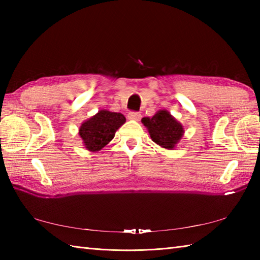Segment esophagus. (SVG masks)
<instances>
[{"instance_id":"1","label":"esophagus","mask_w":260,"mask_h":260,"mask_svg":"<svg viewBox=\"0 0 260 260\" xmlns=\"http://www.w3.org/2000/svg\"><path fill=\"white\" fill-rule=\"evenodd\" d=\"M127 117H128V119H132V120H140L141 119V114L136 113V112H129L128 115H127Z\"/></svg>"}]
</instances>
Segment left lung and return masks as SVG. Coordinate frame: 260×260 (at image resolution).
Instances as JSON below:
<instances>
[{
    "label": "left lung",
    "mask_w": 260,
    "mask_h": 260,
    "mask_svg": "<svg viewBox=\"0 0 260 260\" xmlns=\"http://www.w3.org/2000/svg\"><path fill=\"white\" fill-rule=\"evenodd\" d=\"M151 139L165 150H173L184 135V127L167 109L156 112L153 117L142 118Z\"/></svg>",
    "instance_id": "left-lung-1"
}]
</instances>
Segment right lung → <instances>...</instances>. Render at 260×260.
I'll return each mask as SVG.
<instances>
[{
    "label": "right lung",
    "mask_w": 260,
    "mask_h": 260,
    "mask_svg": "<svg viewBox=\"0 0 260 260\" xmlns=\"http://www.w3.org/2000/svg\"><path fill=\"white\" fill-rule=\"evenodd\" d=\"M126 121L120 113L102 109L85 120L79 127V136L86 150L98 152L114 139L116 131Z\"/></svg>",
    "instance_id": "add662e5"
}]
</instances>
